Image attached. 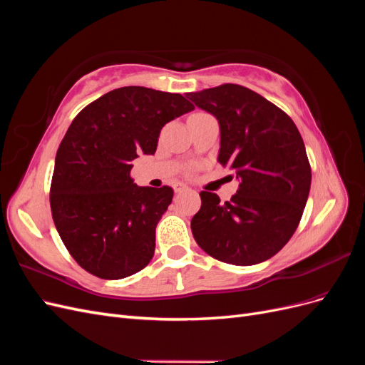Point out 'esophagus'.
Here are the masks:
<instances>
[{"instance_id": "esophagus-1", "label": "esophagus", "mask_w": 365, "mask_h": 365, "mask_svg": "<svg viewBox=\"0 0 365 365\" xmlns=\"http://www.w3.org/2000/svg\"><path fill=\"white\" fill-rule=\"evenodd\" d=\"M173 189H175V192H176V193H181V192L189 190V187H187L185 184H181V182H178V184H175V185H173Z\"/></svg>"}]
</instances>
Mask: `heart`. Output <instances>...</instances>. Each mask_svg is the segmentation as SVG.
<instances>
[{
    "mask_svg": "<svg viewBox=\"0 0 365 365\" xmlns=\"http://www.w3.org/2000/svg\"><path fill=\"white\" fill-rule=\"evenodd\" d=\"M196 114H202V113H196Z\"/></svg>",
    "mask_w": 365,
    "mask_h": 365,
    "instance_id": "1",
    "label": "heart"
}]
</instances>
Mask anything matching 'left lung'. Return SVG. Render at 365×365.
<instances>
[{
	"label": "left lung",
	"mask_w": 365,
	"mask_h": 365,
	"mask_svg": "<svg viewBox=\"0 0 365 365\" xmlns=\"http://www.w3.org/2000/svg\"><path fill=\"white\" fill-rule=\"evenodd\" d=\"M190 101L220 126L217 161L236 172L237 193L220 202L201 192L192 233L210 256L256 264L277 254L295 233L311 190V164L292 118L250 88L224 83Z\"/></svg>",
	"instance_id": "1"
}]
</instances>
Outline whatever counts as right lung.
Instances as JSON below:
<instances>
[{
	"label": "right lung",
	"mask_w": 365,
	"mask_h": 365,
	"mask_svg": "<svg viewBox=\"0 0 365 365\" xmlns=\"http://www.w3.org/2000/svg\"><path fill=\"white\" fill-rule=\"evenodd\" d=\"M193 109L181 94L123 86L74 117L54 161L50 207L63 245L85 271L118 280L150 262L173 190L134 184L132 161L141 152L153 155L163 126Z\"/></svg>",
	"instance_id": "right-lung-1"
}]
</instances>
